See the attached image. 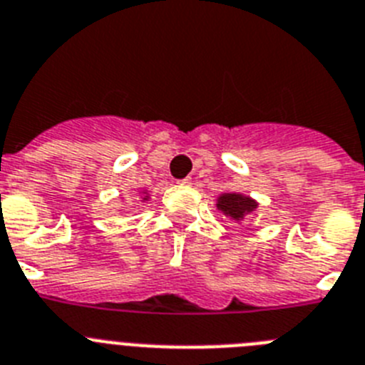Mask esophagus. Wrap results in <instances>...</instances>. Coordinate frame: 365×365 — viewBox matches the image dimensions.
I'll return each instance as SVG.
<instances>
[{
	"instance_id": "obj_1",
	"label": "esophagus",
	"mask_w": 365,
	"mask_h": 365,
	"mask_svg": "<svg viewBox=\"0 0 365 365\" xmlns=\"http://www.w3.org/2000/svg\"><path fill=\"white\" fill-rule=\"evenodd\" d=\"M180 185H191V178H183V180H180Z\"/></svg>"
}]
</instances>
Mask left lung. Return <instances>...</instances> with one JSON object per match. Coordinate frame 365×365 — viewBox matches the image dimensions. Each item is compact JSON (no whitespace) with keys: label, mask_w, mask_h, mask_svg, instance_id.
<instances>
[{"label":"left lung","mask_w":365,"mask_h":365,"mask_svg":"<svg viewBox=\"0 0 365 365\" xmlns=\"http://www.w3.org/2000/svg\"><path fill=\"white\" fill-rule=\"evenodd\" d=\"M217 207L218 211H222L231 220L242 222L244 218L257 209V202L250 198V196L239 195V192H224V195L218 196Z\"/></svg>","instance_id":"obj_1"}]
</instances>
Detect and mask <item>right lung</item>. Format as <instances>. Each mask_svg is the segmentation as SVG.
<instances>
[{"label": "right lung", "mask_w": 365, "mask_h": 365, "mask_svg": "<svg viewBox=\"0 0 365 365\" xmlns=\"http://www.w3.org/2000/svg\"><path fill=\"white\" fill-rule=\"evenodd\" d=\"M143 195H147V192H143ZM147 198H148V196H145V198H143V200H147Z\"/></svg>", "instance_id": "right-lung-1"}]
</instances>
